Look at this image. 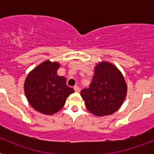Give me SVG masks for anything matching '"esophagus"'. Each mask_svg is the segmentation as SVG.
<instances>
[{"label": "esophagus", "instance_id": "esophagus-1", "mask_svg": "<svg viewBox=\"0 0 154 154\" xmlns=\"http://www.w3.org/2000/svg\"><path fill=\"white\" fill-rule=\"evenodd\" d=\"M74 90L75 92H80V89L79 86H74Z\"/></svg>", "mask_w": 154, "mask_h": 154}]
</instances>
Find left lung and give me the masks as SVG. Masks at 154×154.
Here are the masks:
<instances>
[{
  "mask_svg": "<svg viewBox=\"0 0 154 154\" xmlns=\"http://www.w3.org/2000/svg\"><path fill=\"white\" fill-rule=\"evenodd\" d=\"M126 89L120 72L112 64L103 62L96 66L89 88L82 89L81 96L89 112L103 116L119 109L126 98Z\"/></svg>",
  "mask_w": 154,
  "mask_h": 154,
  "instance_id": "8db88e82",
  "label": "left lung"
}]
</instances>
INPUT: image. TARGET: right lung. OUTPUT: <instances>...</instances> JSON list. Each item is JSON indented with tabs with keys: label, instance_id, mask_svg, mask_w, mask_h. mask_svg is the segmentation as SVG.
<instances>
[{
	"label": "right lung",
	"instance_id": "add662e5",
	"mask_svg": "<svg viewBox=\"0 0 154 154\" xmlns=\"http://www.w3.org/2000/svg\"><path fill=\"white\" fill-rule=\"evenodd\" d=\"M57 62L46 61L32 70L24 82V92L30 105L37 111L52 115L63 107L67 97L73 93L66 79L57 75Z\"/></svg>",
	"mask_w": 154,
	"mask_h": 154
}]
</instances>
